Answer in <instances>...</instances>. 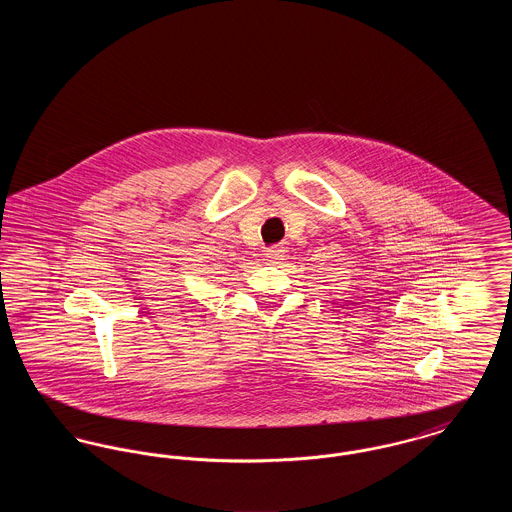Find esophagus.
<instances>
[{
  "label": "esophagus",
  "instance_id": "1",
  "mask_svg": "<svg viewBox=\"0 0 512 512\" xmlns=\"http://www.w3.org/2000/svg\"><path fill=\"white\" fill-rule=\"evenodd\" d=\"M282 251H284V249H282L280 245L268 247L267 253H265V255H267V261H270V263H276V261H280V259H282V255H284Z\"/></svg>",
  "mask_w": 512,
  "mask_h": 512
}]
</instances>
